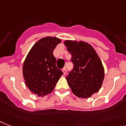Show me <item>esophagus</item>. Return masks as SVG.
<instances>
[{"instance_id": "34e87169", "label": "esophagus", "mask_w": 126, "mask_h": 126, "mask_svg": "<svg viewBox=\"0 0 126 126\" xmlns=\"http://www.w3.org/2000/svg\"><path fill=\"white\" fill-rule=\"evenodd\" d=\"M62 71H63V74H65L66 72V67H65V68H63V69H62Z\"/></svg>"}]
</instances>
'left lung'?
Listing matches in <instances>:
<instances>
[{
  "label": "left lung",
  "mask_w": 126,
  "mask_h": 126,
  "mask_svg": "<svg viewBox=\"0 0 126 126\" xmlns=\"http://www.w3.org/2000/svg\"><path fill=\"white\" fill-rule=\"evenodd\" d=\"M73 68L66 77L74 94L87 98L98 91L104 78L102 61L94 49L85 42L65 41Z\"/></svg>",
  "instance_id": "left-lung-1"
}]
</instances>
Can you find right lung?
<instances>
[{
	"mask_svg": "<svg viewBox=\"0 0 126 126\" xmlns=\"http://www.w3.org/2000/svg\"><path fill=\"white\" fill-rule=\"evenodd\" d=\"M61 40L47 37L39 40L30 51L23 64L22 72L26 85L38 96L53 91L63 72L56 66L53 51Z\"/></svg>",
	"mask_w": 126,
	"mask_h": 126,
	"instance_id": "obj_1",
	"label": "right lung"
}]
</instances>
